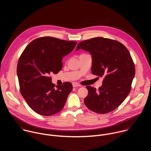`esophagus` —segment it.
<instances>
[{
    "instance_id": "esophagus-1",
    "label": "esophagus",
    "mask_w": 151,
    "mask_h": 151,
    "mask_svg": "<svg viewBox=\"0 0 151 151\" xmlns=\"http://www.w3.org/2000/svg\"><path fill=\"white\" fill-rule=\"evenodd\" d=\"M72 85H73V87H75V88H76V87H80V85L78 83H77V82H73V83H72Z\"/></svg>"
}]
</instances>
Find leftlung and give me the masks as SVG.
Returning a JSON list of instances; mask_svg holds the SVG:
<instances>
[{"mask_svg":"<svg viewBox=\"0 0 151 151\" xmlns=\"http://www.w3.org/2000/svg\"><path fill=\"white\" fill-rule=\"evenodd\" d=\"M90 53L93 75L103 77L102 85L96 88L87 86L84 103L97 114H107L115 109L130 93L135 75L134 64L127 48L117 40L97 37L79 43L76 51Z\"/></svg>","mask_w":151,"mask_h":151,"instance_id":"8db88e82","label":"left lung"}]
</instances>
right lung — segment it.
<instances>
[{
  "label": "right lung",
  "instance_id": "obj_1",
  "mask_svg": "<svg viewBox=\"0 0 151 151\" xmlns=\"http://www.w3.org/2000/svg\"><path fill=\"white\" fill-rule=\"evenodd\" d=\"M76 45V41L39 37L31 42L20 56L17 69L20 92L36 113L51 116L63 108L72 85L66 82L55 88L50 75L61 70L62 58Z\"/></svg>",
  "mask_w": 151,
  "mask_h": 151
}]
</instances>
